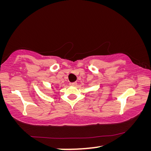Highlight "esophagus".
<instances>
[{
	"instance_id": "obj_1",
	"label": "esophagus",
	"mask_w": 151,
	"mask_h": 151,
	"mask_svg": "<svg viewBox=\"0 0 151 151\" xmlns=\"http://www.w3.org/2000/svg\"><path fill=\"white\" fill-rule=\"evenodd\" d=\"M77 85V83L76 82H73V83H70V85L71 86H76Z\"/></svg>"
}]
</instances>
